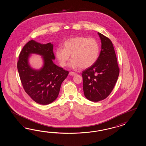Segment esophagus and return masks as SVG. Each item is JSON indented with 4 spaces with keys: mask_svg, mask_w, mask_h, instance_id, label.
<instances>
[{
    "mask_svg": "<svg viewBox=\"0 0 146 146\" xmlns=\"http://www.w3.org/2000/svg\"><path fill=\"white\" fill-rule=\"evenodd\" d=\"M69 74L72 75V76H74V75H75L76 74L75 73H74V72H71L69 73Z\"/></svg>",
    "mask_w": 146,
    "mask_h": 146,
    "instance_id": "obj_1",
    "label": "esophagus"
}]
</instances>
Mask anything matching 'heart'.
I'll return each mask as SVG.
<instances>
[{"mask_svg": "<svg viewBox=\"0 0 146 146\" xmlns=\"http://www.w3.org/2000/svg\"><path fill=\"white\" fill-rule=\"evenodd\" d=\"M62 46L63 49L58 48L55 50L56 58L62 67L67 65L71 55L72 68H88L96 62L100 53V44L94 38L75 36L65 40Z\"/></svg>", "mask_w": 146, "mask_h": 146, "instance_id": "obj_1", "label": "heart"}]
</instances>
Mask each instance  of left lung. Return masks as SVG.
Instances as JSON below:
<instances>
[{
  "label": "left lung",
  "mask_w": 146,
  "mask_h": 146,
  "mask_svg": "<svg viewBox=\"0 0 146 146\" xmlns=\"http://www.w3.org/2000/svg\"><path fill=\"white\" fill-rule=\"evenodd\" d=\"M98 34L102 43L100 54L94 65L82 74L85 96L92 102L103 100L110 94L119 74L112 42L101 33Z\"/></svg>",
  "instance_id": "8db88e82"
}]
</instances>
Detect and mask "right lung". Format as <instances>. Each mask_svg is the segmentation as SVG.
Returning a JSON list of instances; mask_svg holds the SVG:
<instances>
[{
    "mask_svg": "<svg viewBox=\"0 0 146 146\" xmlns=\"http://www.w3.org/2000/svg\"><path fill=\"white\" fill-rule=\"evenodd\" d=\"M53 45L51 43L41 44L34 40L27 42L20 53L17 68L23 88L36 103L47 105L58 97L63 81L68 71L55 65ZM32 53L42 55L44 65L39 70L31 68L28 58Z\"/></svg>",
    "mask_w": 146,
    "mask_h": 146,
    "instance_id": "obj_1",
    "label": "right lung"
}]
</instances>
